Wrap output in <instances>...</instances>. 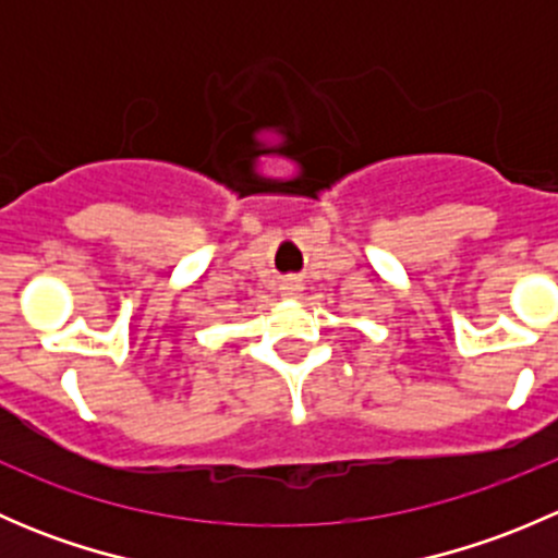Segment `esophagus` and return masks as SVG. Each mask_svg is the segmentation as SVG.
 I'll list each match as a JSON object with an SVG mask.
<instances>
[{
    "label": "esophagus",
    "mask_w": 558,
    "mask_h": 558,
    "mask_svg": "<svg viewBox=\"0 0 558 558\" xmlns=\"http://www.w3.org/2000/svg\"><path fill=\"white\" fill-rule=\"evenodd\" d=\"M302 294V283L300 280H283V283H280V296H286V300H296V296Z\"/></svg>",
    "instance_id": "1"
}]
</instances>
